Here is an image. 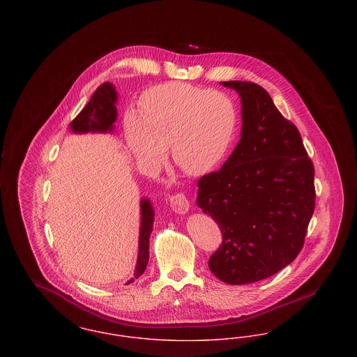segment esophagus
Returning <instances> with one entry per match:
<instances>
[{
  "mask_svg": "<svg viewBox=\"0 0 357 357\" xmlns=\"http://www.w3.org/2000/svg\"><path fill=\"white\" fill-rule=\"evenodd\" d=\"M171 208L178 214H186L190 208V204L183 192H176L170 197Z\"/></svg>",
  "mask_w": 357,
  "mask_h": 357,
  "instance_id": "esophagus-1",
  "label": "esophagus"
}]
</instances>
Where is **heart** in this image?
I'll list each match as a JSON object with an SVG mask.
<instances>
[{"label":"heart","instance_id":"1","mask_svg":"<svg viewBox=\"0 0 357 357\" xmlns=\"http://www.w3.org/2000/svg\"><path fill=\"white\" fill-rule=\"evenodd\" d=\"M237 127V107L229 95L179 82L149 88L140 114L127 111L124 118L126 142L139 163L160 166L170 144L175 165L190 175L221 163Z\"/></svg>","mask_w":357,"mask_h":357}]
</instances>
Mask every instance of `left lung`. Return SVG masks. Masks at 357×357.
<instances>
[{
	"mask_svg": "<svg viewBox=\"0 0 357 357\" xmlns=\"http://www.w3.org/2000/svg\"><path fill=\"white\" fill-rule=\"evenodd\" d=\"M242 102L241 139L221 170L198 181L197 204L221 227L208 268L243 285L280 272L301 252L314 211V167L297 127L250 82H222Z\"/></svg>",
	"mask_w": 357,
	"mask_h": 357,
	"instance_id": "1",
	"label": "left lung"
}]
</instances>
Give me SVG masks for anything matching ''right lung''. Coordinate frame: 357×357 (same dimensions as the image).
<instances>
[{
	"label": "right lung",
	"mask_w": 357,
	"mask_h": 357,
	"mask_svg": "<svg viewBox=\"0 0 357 357\" xmlns=\"http://www.w3.org/2000/svg\"><path fill=\"white\" fill-rule=\"evenodd\" d=\"M118 95L115 86L111 83L100 85L91 100L86 102L82 112L70 121V130L76 134L85 132H111L114 130V123L118 118V111L115 102ZM140 234H139V253L136 262L134 278H139L147 268L150 258V234L153 231V208L149 199H142L140 202ZM134 278L127 284L134 282Z\"/></svg>",
	"instance_id": "add662e5"
}]
</instances>
